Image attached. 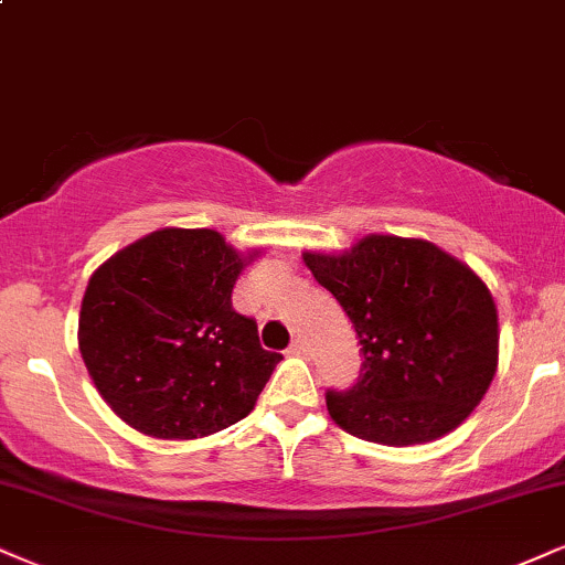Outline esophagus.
<instances>
[{
	"label": "esophagus",
	"instance_id": "1",
	"mask_svg": "<svg viewBox=\"0 0 565 565\" xmlns=\"http://www.w3.org/2000/svg\"><path fill=\"white\" fill-rule=\"evenodd\" d=\"M289 355H295V358L308 355V342H305V339H295V342L289 344Z\"/></svg>",
	"mask_w": 565,
	"mask_h": 565
}]
</instances>
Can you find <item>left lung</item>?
I'll return each mask as SVG.
<instances>
[{
    "instance_id": "obj_1",
    "label": "left lung",
    "mask_w": 565,
    "mask_h": 565,
    "mask_svg": "<svg viewBox=\"0 0 565 565\" xmlns=\"http://www.w3.org/2000/svg\"><path fill=\"white\" fill-rule=\"evenodd\" d=\"M302 260L363 344L358 384L326 392L331 420L390 447L458 429L498 373V308L487 284L437 244L392 234Z\"/></svg>"
}]
</instances>
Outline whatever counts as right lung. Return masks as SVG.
<instances>
[{"mask_svg":"<svg viewBox=\"0 0 565 565\" xmlns=\"http://www.w3.org/2000/svg\"><path fill=\"white\" fill-rule=\"evenodd\" d=\"M257 255L213 228L171 226L94 270L78 350L102 399L131 429L196 439L249 416L281 360L231 305L236 278Z\"/></svg>","mask_w":565,"mask_h":565,"instance_id":"obj_1","label":"right lung"}]
</instances>
